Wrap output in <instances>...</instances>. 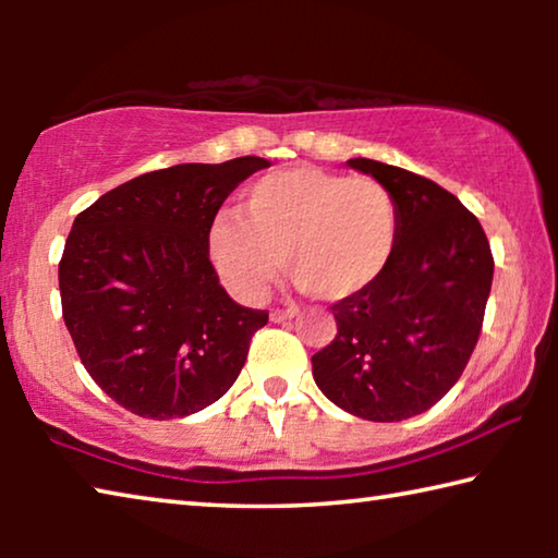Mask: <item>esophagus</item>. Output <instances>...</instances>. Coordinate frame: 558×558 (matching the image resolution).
<instances>
[{
	"instance_id": "obj_1",
	"label": "esophagus",
	"mask_w": 558,
	"mask_h": 558,
	"mask_svg": "<svg viewBox=\"0 0 558 558\" xmlns=\"http://www.w3.org/2000/svg\"><path fill=\"white\" fill-rule=\"evenodd\" d=\"M298 315V307L295 305H290V307H276L270 313V319L272 323H282V319H292Z\"/></svg>"
}]
</instances>
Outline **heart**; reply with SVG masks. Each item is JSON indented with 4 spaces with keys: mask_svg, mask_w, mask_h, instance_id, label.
<instances>
[{
    "mask_svg": "<svg viewBox=\"0 0 558 558\" xmlns=\"http://www.w3.org/2000/svg\"><path fill=\"white\" fill-rule=\"evenodd\" d=\"M399 226V202L379 179L295 167L258 179L245 192L243 216H216L209 256L241 300L266 295L286 256L302 292L337 302L381 276Z\"/></svg>",
    "mask_w": 558,
    "mask_h": 558,
    "instance_id": "obj_1",
    "label": "heart"
}]
</instances>
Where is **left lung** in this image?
Returning <instances> with one entry per match:
<instances>
[{"mask_svg":"<svg viewBox=\"0 0 558 558\" xmlns=\"http://www.w3.org/2000/svg\"><path fill=\"white\" fill-rule=\"evenodd\" d=\"M399 202V241L369 288L332 305L337 335L313 356L329 401L366 421H403L436 405L465 372L483 332L495 258L477 216L430 179L349 159Z\"/></svg>","mask_w":558,"mask_h":558,"instance_id":"obj_1","label":"left lung"}]
</instances>
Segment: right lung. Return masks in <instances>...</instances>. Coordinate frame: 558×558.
<instances>
[{
  "label": "right lung",
  "mask_w": 558,
  "mask_h": 558,
  "mask_svg": "<svg viewBox=\"0 0 558 558\" xmlns=\"http://www.w3.org/2000/svg\"><path fill=\"white\" fill-rule=\"evenodd\" d=\"M260 157L174 165L110 189L75 216L59 263L63 323L122 409L182 418L239 379L268 310L243 307L209 260V229Z\"/></svg>",
  "instance_id": "add662e5"
}]
</instances>
